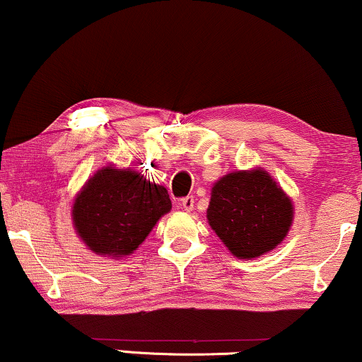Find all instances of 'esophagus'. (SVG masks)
Wrapping results in <instances>:
<instances>
[{
    "label": "esophagus",
    "instance_id": "34e87169",
    "mask_svg": "<svg viewBox=\"0 0 362 362\" xmlns=\"http://www.w3.org/2000/svg\"><path fill=\"white\" fill-rule=\"evenodd\" d=\"M180 207L184 211H187V213H190V211L194 209V197L192 195H189V197H184L180 201Z\"/></svg>",
    "mask_w": 362,
    "mask_h": 362
}]
</instances>
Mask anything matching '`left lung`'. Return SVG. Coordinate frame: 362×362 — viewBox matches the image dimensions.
<instances>
[{"mask_svg": "<svg viewBox=\"0 0 362 362\" xmlns=\"http://www.w3.org/2000/svg\"><path fill=\"white\" fill-rule=\"evenodd\" d=\"M294 206L269 172L238 170L214 182L207 223L236 259L252 260L284 242Z\"/></svg>", "mask_w": 362, "mask_h": 362, "instance_id": "1", "label": "left lung"}]
</instances>
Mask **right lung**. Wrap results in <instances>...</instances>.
<instances>
[{"mask_svg":"<svg viewBox=\"0 0 362 362\" xmlns=\"http://www.w3.org/2000/svg\"><path fill=\"white\" fill-rule=\"evenodd\" d=\"M170 209L172 201L163 185L136 170L107 165L78 190L71 219L88 250L122 259L138 250Z\"/></svg>","mask_w":362,"mask_h":362,"instance_id":"right-lung-1","label":"right lung"}]
</instances>
